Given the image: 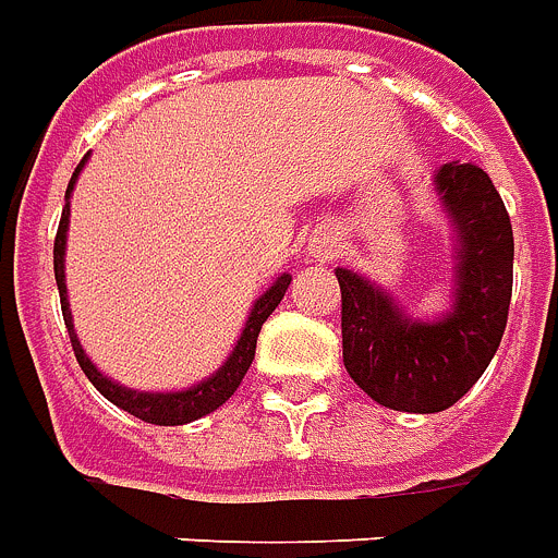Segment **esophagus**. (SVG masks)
<instances>
[{"mask_svg": "<svg viewBox=\"0 0 558 558\" xmlns=\"http://www.w3.org/2000/svg\"><path fill=\"white\" fill-rule=\"evenodd\" d=\"M318 246H315V255H318L320 262H327V258H336V252H339V243L332 238H320L315 240Z\"/></svg>", "mask_w": 558, "mask_h": 558, "instance_id": "34e87169", "label": "esophagus"}]
</instances>
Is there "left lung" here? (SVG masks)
Listing matches in <instances>:
<instances>
[{
  "instance_id": "left-lung-1",
  "label": "left lung",
  "mask_w": 558,
  "mask_h": 558,
  "mask_svg": "<svg viewBox=\"0 0 558 558\" xmlns=\"http://www.w3.org/2000/svg\"><path fill=\"white\" fill-rule=\"evenodd\" d=\"M437 190L461 238L458 300L440 324L404 318L351 270L341 288V353L353 384L401 413H440L485 374L502 341L514 282V234L494 181L475 162H446Z\"/></svg>"
}]
</instances>
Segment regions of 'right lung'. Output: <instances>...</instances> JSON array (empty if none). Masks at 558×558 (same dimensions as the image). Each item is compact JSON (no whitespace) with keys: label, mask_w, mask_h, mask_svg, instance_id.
Returning a JSON list of instances; mask_svg holds the SVG:
<instances>
[{"label":"right lung","mask_w":558,"mask_h":558,"mask_svg":"<svg viewBox=\"0 0 558 558\" xmlns=\"http://www.w3.org/2000/svg\"><path fill=\"white\" fill-rule=\"evenodd\" d=\"M83 162L85 157L80 160V166H76V172H73L64 198L71 195L73 184H76V174L83 169ZM68 214H71V207L64 205L62 222H59V231H56V243H52V270H56V284H59V296H62L64 327H68V336H71V348L73 353H76V363H80V368L85 372V377L95 384L97 392L104 398H109L116 408L128 410V413H133V416L142 418V422H150V425H186V422H193V418H202L207 416V413H214L217 408H222V404L238 392L240 380L250 372L252 360H255L258 332H262L264 320L270 318L274 308L282 303L284 291H288V284H291V276H279L274 282V288L255 303L250 320H246V327H243V336H240L238 348L231 351L229 363L222 365L210 380L193 386V389H186V392H169V396L133 392V389H124V386L112 384L109 377H104V374L97 372L95 365H92V360H88L83 353V348H80L76 332H73L71 312H68V296H64L68 294V291H64V234H68Z\"/></svg>","instance_id":"add662e5"}]
</instances>
